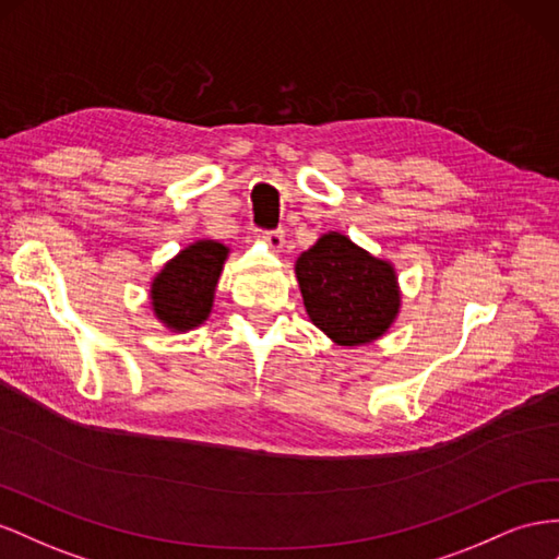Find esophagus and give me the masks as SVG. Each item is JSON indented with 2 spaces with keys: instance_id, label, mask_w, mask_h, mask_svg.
<instances>
[{
  "instance_id": "obj_1",
  "label": "esophagus",
  "mask_w": 559,
  "mask_h": 559,
  "mask_svg": "<svg viewBox=\"0 0 559 559\" xmlns=\"http://www.w3.org/2000/svg\"><path fill=\"white\" fill-rule=\"evenodd\" d=\"M265 245L273 249V251H282L284 247V233L282 230H273V233H265Z\"/></svg>"
}]
</instances>
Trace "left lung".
<instances>
[{
  "label": "left lung",
  "instance_id": "obj_1",
  "mask_svg": "<svg viewBox=\"0 0 559 559\" xmlns=\"http://www.w3.org/2000/svg\"><path fill=\"white\" fill-rule=\"evenodd\" d=\"M294 273L310 322L343 348L388 334L402 308L397 270L348 235L329 230L296 259Z\"/></svg>",
  "mask_w": 559,
  "mask_h": 559
}]
</instances>
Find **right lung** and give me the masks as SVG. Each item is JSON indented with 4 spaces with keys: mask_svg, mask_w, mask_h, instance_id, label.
<instances>
[{
    "mask_svg": "<svg viewBox=\"0 0 559 559\" xmlns=\"http://www.w3.org/2000/svg\"><path fill=\"white\" fill-rule=\"evenodd\" d=\"M230 247L218 239H198L162 265L150 282V308L169 331L186 334L209 320L216 286Z\"/></svg>",
    "mask_w": 559,
    "mask_h": 559,
    "instance_id": "right-lung-1",
    "label": "right lung"
}]
</instances>
